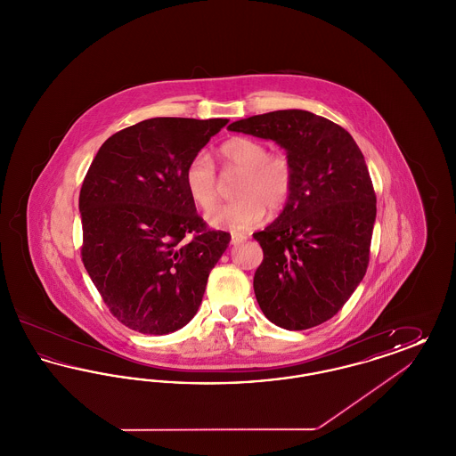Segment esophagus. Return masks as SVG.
Instances as JSON below:
<instances>
[{"label":"esophagus","mask_w":456,"mask_h":456,"mask_svg":"<svg viewBox=\"0 0 456 456\" xmlns=\"http://www.w3.org/2000/svg\"><path fill=\"white\" fill-rule=\"evenodd\" d=\"M244 236H240V234H232V236H231V244H234V246H236V244H239V242H242V240H244Z\"/></svg>","instance_id":"1"}]
</instances>
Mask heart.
<instances>
[{
	"mask_svg": "<svg viewBox=\"0 0 456 456\" xmlns=\"http://www.w3.org/2000/svg\"><path fill=\"white\" fill-rule=\"evenodd\" d=\"M224 169L240 173L232 203H224L207 214L212 227L244 232L260 224L266 208L281 212L294 190V167L282 153H268L265 143L253 138H231L220 149ZM184 184L188 195L203 210L210 208L218 195V177L208 153H196L190 160Z\"/></svg>",
	"mask_w": 456,
	"mask_h": 456,
	"instance_id": "heart-1",
	"label": "heart"
}]
</instances>
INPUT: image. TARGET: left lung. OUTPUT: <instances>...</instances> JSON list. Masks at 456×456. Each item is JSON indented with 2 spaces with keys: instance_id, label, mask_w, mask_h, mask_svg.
Wrapping results in <instances>:
<instances>
[{
  "instance_id": "1",
  "label": "left lung",
  "mask_w": 456,
  "mask_h": 456,
  "mask_svg": "<svg viewBox=\"0 0 456 456\" xmlns=\"http://www.w3.org/2000/svg\"><path fill=\"white\" fill-rule=\"evenodd\" d=\"M229 130L273 140L294 167L281 216L253 234L263 249L253 282L261 311L285 330L322 325L368 270L376 195L364 155L348 131L303 109L239 119Z\"/></svg>"
}]
</instances>
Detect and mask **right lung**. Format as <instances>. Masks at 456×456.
Returning a JSON list of instances; mask_svg holds the SVG:
<instances>
[{
  "instance_id": "obj_1",
  "label": "right lung",
  "mask_w": 456,
  "mask_h": 456,
  "mask_svg": "<svg viewBox=\"0 0 456 456\" xmlns=\"http://www.w3.org/2000/svg\"><path fill=\"white\" fill-rule=\"evenodd\" d=\"M227 123L145 119L114 133L90 164L78 200L82 260L109 311L134 331L188 325L229 246L231 234L207 229L184 184L190 160Z\"/></svg>"
}]
</instances>
